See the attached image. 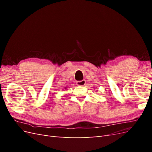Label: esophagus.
Instances as JSON below:
<instances>
[{"instance_id": "esophagus-1", "label": "esophagus", "mask_w": 152, "mask_h": 152, "mask_svg": "<svg viewBox=\"0 0 152 152\" xmlns=\"http://www.w3.org/2000/svg\"><path fill=\"white\" fill-rule=\"evenodd\" d=\"M85 84H86V80H84L77 82V85L79 86H83Z\"/></svg>"}]
</instances>
